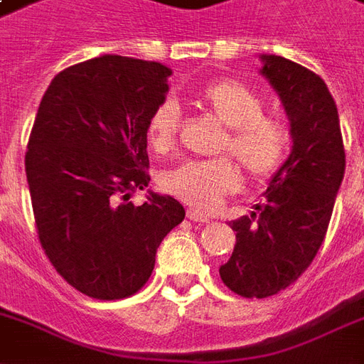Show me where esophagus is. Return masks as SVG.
Wrapping results in <instances>:
<instances>
[{"mask_svg": "<svg viewBox=\"0 0 364 364\" xmlns=\"http://www.w3.org/2000/svg\"><path fill=\"white\" fill-rule=\"evenodd\" d=\"M187 218L193 222H210L208 216H205L203 213H198V210H195V208H187Z\"/></svg>", "mask_w": 364, "mask_h": 364, "instance_id": "34e87169", "label": "esophagus"}]
</instances>
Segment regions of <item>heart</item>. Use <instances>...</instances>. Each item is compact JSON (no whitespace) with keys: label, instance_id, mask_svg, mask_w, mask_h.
I'll return each instance as SVG.
<instances>
[{"label":"heart","instance_id":"heart-1","mask_svg":"<svg viewBox=\"0 0 364 364\" xmlns=\"http://www.w3.org/2000/svg\"><path fill=\"white\" fill-rule=\"evenodd\" d=\"M198 105L228 128L220 150L230 151L247 173L257 181L271 179L289 158L292 138L289 128L274 117H267L265 103L252 87L240 82H216L197 93ZM181 112L171 99L151 111L146 127L148 142L156 151L171 150ZM242 173L230 159L181 161L166 169L159 185L167 195L179 198L200 213H213L228 195L242 189Z\"/></svg>","mask_w":364,"mask_h":364}]
</instances>
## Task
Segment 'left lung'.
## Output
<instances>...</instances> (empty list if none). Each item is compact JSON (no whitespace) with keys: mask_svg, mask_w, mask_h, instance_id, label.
<instances>
[{"mask_svg":"<svg viewBox=\"0 0 364 364\" xmlns=\"http://www.w3.org/2000/svg\"><path fill=\"white\" fill-rule=\"evenodd\" d=\"M261 62L289 117L292 151L255 210L230 224L236 245L220 279L244 298L273 296L308 269L345 173L339 114L323 80L282 56L265 54Z\"/></svg>","mask_w":364,"mask_h":364,"instance_id":"8db88e82","label":"left lung"}]
</instances>
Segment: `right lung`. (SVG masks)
<instances>
[{
	"label": "right lung",
	"instance_id": "right-lung-1",
	"mask_svg": "<svg viewBox=\"0 0 364 364\" xmlns=\"http://www.w3.org/2000/svg\"><path fill=\"white\" fill-rule=\"evenodd\" d=\"M158 62L105 54L60 72L44 93L25 171L46 257L97 300L132 296L150 279L161 240L185 218L173 197L150 193L148 119L169 91Z\"/></svg>",
	"mask_w": 364,
	"mask_h": 364
}]
</instances>
